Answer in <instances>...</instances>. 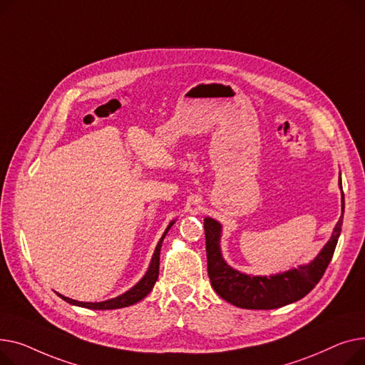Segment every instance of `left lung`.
Returning a JSON list of instances; mask_svg holds the SVG:
<instances>
[{
  "label": "left lung",
  "instance_id": "obj_1",
  "mask_svg": "<svg viewBox=\"0 0 365 365\" xmlns=\"http://www.w3.org/2000/svg\"><path fill=\"white\" fill-rule=\"evenodd\" d=\"M341 187V182H339ZM345 197L341 191V217L337 221L331 239L317 258L297 269L271 277L247 275L225 264L220 249L221 224L212 218L205 220L207 274L212 287L227 302L245 309H275L293 304L307 296L324 275L337 245L344 224Z\"/></svg>",
  "mask_w": 365,
  "mask_h": 365
}]
</instances>
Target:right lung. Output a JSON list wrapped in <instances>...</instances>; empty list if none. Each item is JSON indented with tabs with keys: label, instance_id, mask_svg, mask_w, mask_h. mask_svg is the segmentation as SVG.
<instances>
[{
	"label": "right lung",
	"instance_id": "1",
	"mask_svg": "<svg viewBox=\"0 0 365 365\" xmlns=\"http://www.w3.org/2000/svg\"><path fill=\"white\" fill-rule=\"evenodd\" d=\"M173 224H174V221L168 225L166 231L162 235V239L159 240V243L156 246V250L153 253L152 262H150V267H148L145 275L141 278V280L131 290H128L123 294H120L118 297H113V299H109V301H104V302H78V301H73V299H69L66 296H61L58 293L57 294L63 299V301H66L68 304H72V305H76V307H82V308H90V309H116V308L130 307V305H134V304L140 302L141 299H144L150 293V290L153 289V286H155V283L158 280L162 242L165 239L168 230L173 227Z\"/></svg>",
	"mask_w": 365,
	"mask_h": 365
}]
</instances>
